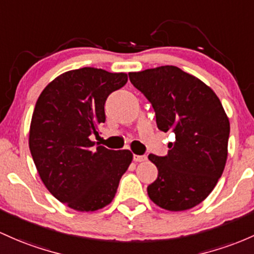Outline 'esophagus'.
I'll return each mask as SVG.
<instances>
[{
    "label": "esophagus",
    "instance_id": "obj_1",
    "mask_svg": "<svg viewBox=\"0 0 254 254\" xmlns=\"http://www.w3.org/2000/svg\"><path fill=\"white\" fill-rule=\"evenodd\" d=\"M133 160L138 161V163H140V161L147 160V157H146V155H136V154H133Z\"/></svg>",
    "mask_w": 254,
    "mask_h": 254
}]
</instances>
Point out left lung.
Returning a JSON list of instances; mask_svg holds the SVG:
<instances>
[{
	"mask_svg": "<svg viewBox=\"0 0 254 254\" xmlns=\"http://www.w3.org/2000/svg\"><path fill=\"white\" fill-rule=\"evenodd\" d=\"M152 104L158 129L175 133L164 157L149 154L158 177L147 187L154 204L185 211L204 201L221 178L228 157L230 124L211 88L176 66L129 73Z\"/></svg>",
	"mask_w": 254,
	"mask_h": 254,
	"instance_id": "8db88e82",
	"label": "left lung"
}]
</instances>
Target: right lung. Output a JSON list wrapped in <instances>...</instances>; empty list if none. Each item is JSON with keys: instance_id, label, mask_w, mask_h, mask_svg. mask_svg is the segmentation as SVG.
Returning <instances> with one entry per match:
<instances>
[{"instance_id": "obj_1", "label": "right lung", "mask_w": 254, "mask_h": 254, "mask_svg": "<svg viewBox=\"0 0 254 254\" xmlns=\"http://www.w3.org/2000/svg\"><path fill=\"white\" fill-rule=\"evenodd\" d=\"M127 82V73L72 69L50 82L36 102L29 137L33 163L53 196L73 210L90 212L110 204L131 164L130 150L90 140L106 121L107 97Z\"/></svg>"}]
</instances>
